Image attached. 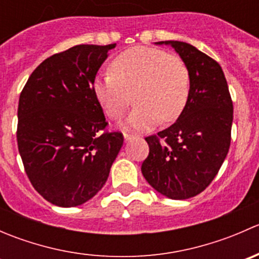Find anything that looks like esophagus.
<instances>
[{
    "instance_id": "1",
    "label": "esophagus",
    "mask_w": 259,
    "mask_h": 259,
    "mask_svg": "<svg viewBox=\"0 0 259 259\" xmlns=\"http://www.w3.org/2000/svg\"><path fill=\"white\" fill-rule=\"evenodd\" d=\"M135 138V135H132V134H127V133H125L124 134V140H125V143H127V142H130V140H133Z\"/></svg>"
}]
</instances>
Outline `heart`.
Here are the masks:
<instances>
[{
  "label": "heart",
  "mask_w": 259,
  "mask_h": 259,
  "mask_svg": "<svg viewBox=\"0 0 259 259\" xmlns=\"http://www.w3.org/2000/svg\"><path fill=\"white\" fill-rule=\"evenodd\" d=\"M96 100L109 117L119 119L134 93L135 108L122 126L145 130L160 119L173 121L182 114L190 93V74L185 62L164 50L137 46L117 55L111 71L93 81Z\"/></svg>",
  "instance_id": "heart-1"
}]
</instances>
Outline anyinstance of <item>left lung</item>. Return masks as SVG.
Wrapping results in <instances>:
<instances>
[{
    "mask_svg": "<svg viewBox=\"0 0 259 259\" xmlns=\"http://www.w3.org/2000/svg\"><path fill=\"white\" fill-rule=\"evenodd\" d=\"M176 50L190 74V93L178 120L146 138L149 155L142 164L146 182L161 195L183 200L202 193L221 169L231 145L233 104L217 61L182 41H160Z\"/></svg>",
    "mask_w": 259,
    "mask_h": 259,
    "instance_id": "8db88e82",
    "label": "left lung"
}]
</instances>
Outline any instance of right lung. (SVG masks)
I'll use <instances>...</instances> for the list:
<instances>
[{
  "instance_id": "right-lung-1",
  "label": "right lung",
  "mask_w": 259,
  "mask_h": 259,
  "mask_svg": "<svg viewBox=\"0 0 259 259\" xmlns=\"http://www.w3.org/2000/svg\"><path fill=\"white\" fill-rule=\"evenodd\" d=\"M116 44L77 45L41 62L18 101L17 143L31 184L50 203L71 208L90 200L108 180L121 149L93 91Z\"/></svg>"
}]
</instances>
